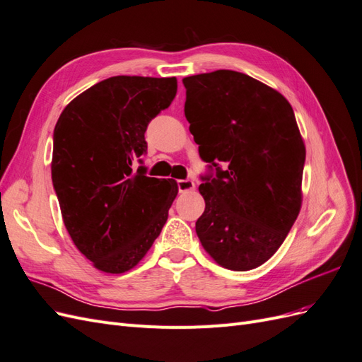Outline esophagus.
Listing matches in <instances>:
<instances>
[{
    "instance_id": "obj_1",
    "label": "esophagus",
    "mask_w": 362,
    "mask_h": 362,
    "mask_svg": "<svg viewBox=\"0 0 362 362\" xmlns=\"http://www.w3.org/2000/svg\"><path fill=\"white\" fill-rule=\"evenodd\" d=\"M177 185H178V190H180L181 193L194 190V182H193L192 180H178V181H177Z\"/></svg>"
}]
</instances>
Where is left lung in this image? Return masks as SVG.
Masks as SVG:
<instances>
[{
	"label": "left lung",
	"instance_id": "obj_1",
	"mask_svg": "<svg viewBox=\"0 0 362 362\" xmlns=\"http://www.w3.org/2000/svg\"><path fill=\"white\" fill-rule=\"evenodd\" d=\"M182 84L189 129L210 169L201 177L205 211L196 234L217 264L255 269L300 211L305 145L294 112L279 92L242 72L192 75Z\"/></svg>",
	"mask_w": 362,
	"mask_h": 362
}]
</instances>
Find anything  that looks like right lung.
Masks as SVG:
<instances>
[{
  "label": "right lung",
  "mask_w": 362,
  "mask_h": 362,
  "mask_svg": "<svg viewBox=\"0 0 362 362\" xmlns=\"http://www.w3.org/2000/svg\"><path fill=\"white\" fill-rule=\"evenodd\" d=\"M177 78L119 75L71 101L54 128L51 175L76 249L107 273L145 257L177 198L173 180L146 177L149 122L172 104Z\"/></svg>",
  "instance_id": "obj_1"
}]
</instances>
